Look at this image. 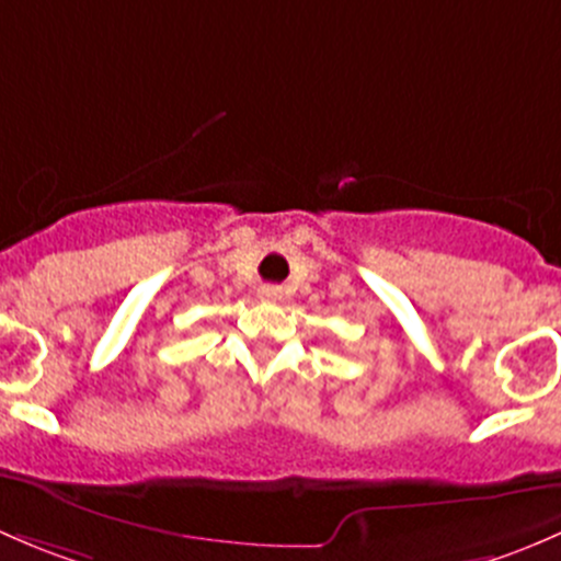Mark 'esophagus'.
<instances>
[{
    "label": "esophagus",
    "mask_w": 561,
    "mask_h": 561,
    "mask_svg": "<svg viewBox=\"0 0 561 561\" xmlns=\"http://www.w3.org/2000/svg\"><path fill=\"white\" fill-rule=\"evenodd\" d=\"M259 297H262L264 302H278V299H283V288L280 286H262L259 288Z\"/></svg>",
    "instance_id": "obj_1"
}]
</instances>
